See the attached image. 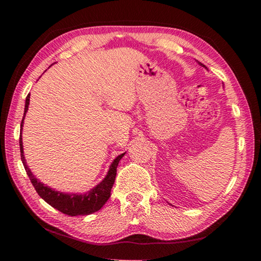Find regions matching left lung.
Segmentation results:
<instances>
[{"label": "left lung", "instance_id": "8db88e82", "mask_svg": "<svg viewBox=\"0 0 261 261\" xmlns=\"http://www.w3.org/2000/svg\"><path fill=\"white\" fill-rule=\"evenodd\" d=\"M197 62H198V61H197ZM198 64H199V65H201V67H204L205 69H207V68L205 67V65H204V64H202V63H200V62H198Z\"/></svg>", "mask_w": 261, "mask_h": 261}]
</instances>
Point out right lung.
Segmentation results:
<instances>
[{"mask_svg": "<svg viewBox=\"0 0 261 261\" xmlns=\"http://www.w3.org/2000/svg\"><path fill=\"white\" fill-rule=\"evenodd\" d=\"M30 105V94L26 96L25 101V109H24V116L21 120L20 130H23L24 125V118L25 115L29 110ZM19 147H20V158L21 162H23L24 168L26 170V174L29 175L31 179V183L33 184L35 191L38 192L43 200L47 204H49L51 207H54L57 211L62 212L63 214H67L70 216H77V215H88L94 213V212L101 210L110 197V191H112L113 184L115 182V177H116V169L118 163H120L121 159L124 156L125 153L120 154L109 166V170L106 177L101 180V182L95 185L93 189L88 190L85 193H65L61 191H56V190L51 189L50 187H47L46 184L40 182L35 176L32 174V171L26 163L25 156H24V149H23V138H21V132L19 137Z\"/></svg>", "mask_w": 261, "mask_h": 261, "instance_id": "right-lung-1", "label": "right lung"}]
</instances>
